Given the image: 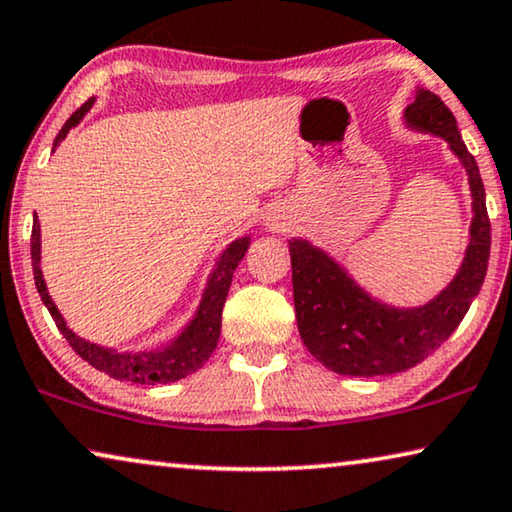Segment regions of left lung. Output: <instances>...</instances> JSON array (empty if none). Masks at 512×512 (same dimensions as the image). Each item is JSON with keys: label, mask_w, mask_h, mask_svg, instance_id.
<instances>
[{"label": "left lung", "mask_w": 512, "mask_h": 512, "mask_svg": "<svg viewBox=\"0 0 512 512\" xmlns=\"http://www.w3.org/2000/svg\"><path fill=\"white\" fill-rule=\"evenodd\" d=\"M409 129L448 143L471 189L469 244L450 284L420 307H392L365 291L328 251L309 240H288L298 330L309 353L344 376H383L416 367L453 335L483 286L490 261V219L478 164L466 150L455 115L429 90L416 87L404 110Z\"/></svg>", "instance_id": "obj_1"}]
</instances>
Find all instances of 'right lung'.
<instances>
[{
  "label": "right lung",
  "mask_w": 512,
  "mask_h": 512,
  "mask_svg": "<svg viewBox=\"0 0 512 512\" xmlns=\"http://www.w3.org/2000/svg\"><path fill=\"white\" fill-rule=\"evenodd\" d=\"M94 96L90 101H85L76 113H73L62 131L57 133L53 152L59 147V143L69 136L73 127H78L83 122V117L90 113L94 106ZM251 244L249 235H242V238L233 240L228 247L221 251L217 263L207 277V284L201 293V302L194 311V316L189 318V323L177 332V335L166 342L164 346L150 348V351H117L113 346H101L94 344L90 339H83L76 335L69 325H66L62 311L57 309L55 300L50 298L46 279H43L41 270V224L39 219H34L32 226V265H34V281L36 291H39L43 305L48 307L50 316L57 323L59 332H62L66 342L71 344L73 351H76L80 358L90 362L94 369L99 372L113 376V379L120 381H131V383H175L180 379H187L189 374H194L201 369L210 355L214 353L219 342L221 332V309H224L228 288H231L233 272L238 268V263L247 254Z\"/></svg>",
  "instance_id": "add662e5"
}]
</instances>
